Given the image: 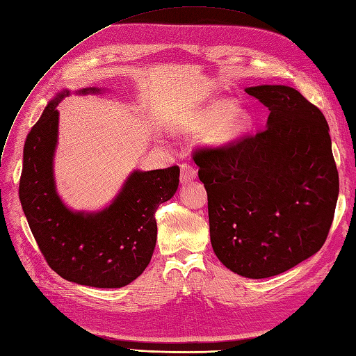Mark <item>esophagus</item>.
I'll return each instance as SVG.
<instances>
[{
  "instance_id": "34e87169",
  "label": "esophagus",
  "mask_w": 356,
  "mask_h": 356,
  "mask_svg": "<svg viewBox=\"0 0 356 356\" xmlns=\"http://www.w3.org/2000/svg\"><path fill=\"white\" fill-rule=\"evenodd\" d=\"M196 178V169L188 165V163H182L181 165V182H188Z\"/></svg>"
}]
</instances>
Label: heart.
I'll return each mask as SVG.
<instances>
[{
    "instance_id": "heart-1",
    "label": "heart",
    "mask_w": 356,
    "mask_h": 356,
    "mask_svg": "<svg viewBox=\"0 0 356 356\" xmlns=\"http://www.w3.org/2000/svg\"><path fill=\"white\" fill-rule=\"evenodd\" d=\"M248 127V115L241 109H235L232 100H217L190 118L186 130L195 133L211 129V140L225 145L238 139Z\"/></svg>"
}]
</instances>
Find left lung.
Instances as JSON below:
<instances>
[{
    "label": "left lung",
    "instance_id": "left-lung-1",
    "mask_svg": "<svg viewBox=\"0 0 356 356\" xmlns=\"http://www.w3.org/2000/svg\"><path fill=\"white\" fill-rule=\"evenodd\" d=\"M270 109L266 129L197 148L216 256L243 277L282 274L318 253L339 197L323 113L291 86L245 90Z\"/></svg>",
    "mask_w": 356,
    "mask_h": 356
}]
</instances>
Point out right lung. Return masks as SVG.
Instances as JSON below:
<instances>
[{
    "instance_id": "1",
    "label": "right lung",
    "mask_w": 356,
    "mask_h": 356,
    "mask_svg": "<svg viewBox=\"0 0 356 356\" xmlns=\"http://www.w3.org/2000/svg\"><path fill=\"white\" fill-rule=\"evenodd\" d=\"M67 94L63 91L47 104L28 133L19 199L38 248L56 274L83 286L122 287L151 261L157 241L156 211L175 195L179 168L134 170L112 204L99 213L69 209L55 190L52 166L58 139L56 106Z\"/></svg>"
}]
</instances>
